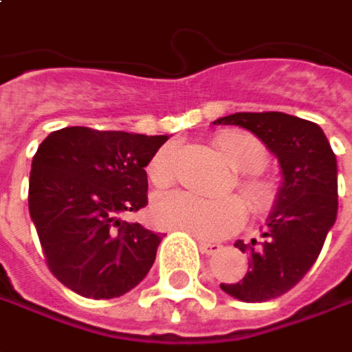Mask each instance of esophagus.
<instances>
[{
  "label": "esophagus",
  "mask_w": 352,
  "mask_h": 352,
  "mask_svg": "<svg viewBox=\"0 0 352 352\" xmlns=\"http://www.w3.org/2000/svg\"><path fill=\"white\" fill-rule=\"evenodd\" d=\"M198 243H200V250H202V254L206 255H214L218 254L221 250V243L218 241H208V239H198Z\"/></svg>",
  "instance_id": "esophagus-1"
}]
</instances>
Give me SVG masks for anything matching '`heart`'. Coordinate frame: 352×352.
<instances>
[{
	"instance_id": "1",
	"label": "heart",
	"mask_w": 352,
	"mask_h": 352,
	"mask_svg": "<svg viewBox=\"0 0 352 352\" xmlns=\"http://www.w3.org/2000/svg\"><path fill=\"white\" fill-rule=\"evenodd\" d=\"M216 146L230 160V164L243 172L239 176V192L255 216H265L277 202L279 190L273 180L259 174L270 160L265 144L250 132L230 131L216 138ZM150 178L156 186L172 182V154L170 150H160L150 162ZM154 218L158 223L182 230L202 239H216L228 236L245 220V204L237 196L226 198H202L198 194L176 190L162 194L152 206Z\"/></svg>"
}]
</instances>
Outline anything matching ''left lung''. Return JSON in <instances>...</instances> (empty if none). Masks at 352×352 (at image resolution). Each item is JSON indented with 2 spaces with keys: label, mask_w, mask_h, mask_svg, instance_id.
Segmentation results:
<instances>
[{
  "label": "left lung",
  "mask_w": 352,
  "mask_h": 352,
  "mask_svg": "<svg viewBox=\"0 0 352 352\" xmlns=\"http://www.w3.org/2000/svg\"><path fill=\"white\" fill-rule=\"evenodd\" d=\"M214 124H236L272 150L281 166V188L261 239L236 241L250 255L237 283H221L245 303L275 299L313 267L337 220V158L319 124L285 113H236Z\"/></svg>",
  "instance_id": "1"
}]
</instances>
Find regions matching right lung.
<instances>
[{"mask_svg":"<svg viewBox=\"0 0 352 352\" xmlns=\"http://www.w3.org/2000/svg\"><path fill=\"white\" fill-rule=\"evenodd\" d=\"M168 136L67 126L33 156L29 214L51 273L89 299H113L150 272L160 234L120 216L148 204V162Z\"/></svg>","mask_w":352,"mask_h":352,"instance_id":"1","label":"right lung"}]
</instances>
